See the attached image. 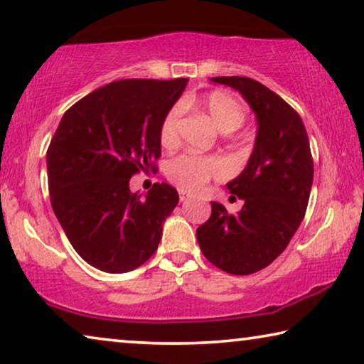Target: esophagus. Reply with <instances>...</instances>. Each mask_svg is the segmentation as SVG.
Masks as SVG:
<instances>
[{
	"instance_id": "34e87169",
	"label": "esophagus",
	"mask_w": 364,
	"mask_h": 364,
	"mask_svg": "<svg viewBox=\"0 0 364 364\" xmlns=\"http://www.w3.org/2000/svg\"><path fill=\"white\" fill-rule=\"evenodd\" d=\"M178 198H181V201H187L188 200V195L183 192V190H178Z\"/></svg>"
}]
</instances>
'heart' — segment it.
I'll return each instance as SVG.
<instances>
[{
  "label": "heart",
  "mask_w": 364,
  "mask_h": 364,
  "mask_svg": "<svg viewBox=\"0 0 364 364\" xmlns=\"http://www.w3.org/2000/svg\"><path fill=\"white\" fill-rule=\"evenodd\" d=\"M183 106L203 112L223 134L230 135L245 122V109L224 90H213L198 98H187ZM182 108L178 105L166 112L159 126V143L164 148H174L178 143V121ZM225 163L218 156H198L192 153L177 154L166 164V176L183 192H198L211 178L221 177Z\"/></svg>",
  "instance_id": "obj_1"
}]
</instances>
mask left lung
<instances>
[{"label": "left lung", "mask_w": 364, "mask_h": 364, "mask_svg": "<svg viewBox=\"0 0 364 364\" xmlns=\"http://www.w3.org/2000/svg\"><path fill=\"white\" fill-rule=\"evenodd\" d=\"M211 80L240 92L258 119V132L247 168L228 183L243 200L242 210L229 214L211 201L196 240L210 263L247 276L269 266L303 221L313 186L311 148L299 112L263 83L238 75Z\"/></svg>", "instance_id": "1"}]
</instances>
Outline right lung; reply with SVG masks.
<instances>
[{"mask_svg":"<svg viewBox=\"0 0 364 364\" xmlns=\"http://www.w3.org/2000/svg\"><path fill=\"white\" fill-rule=\"evenodd\" d=\"M187 82H111L70 106L53 135L46 151L53 211L75 252L100 271H134L156 252L178 193L163 182L141 198L129 182L156 171L161 121Z\"/></svg>","mask_w":364,"mask_h":364,"instance_id":"obj_1","label":"right lung"}]
</instances>
